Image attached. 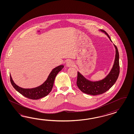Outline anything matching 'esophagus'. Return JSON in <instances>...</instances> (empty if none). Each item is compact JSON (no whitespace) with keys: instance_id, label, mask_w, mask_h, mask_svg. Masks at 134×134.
<instances>
[{"instance_id":"obj_1","label":"esophagus","mask_w":134,"mask_h":134,"mask_svg":"<svg viewBox=\"0 0 134 134\" xmlns=\"http://www.w3.org/2000/svg\"><path fill=\"white\" fill-rule=\"evenodd\" d=\"M74 62L72 60H68L66 63V66L67 67H72L74 66Z\"/></svg>"}]
</instances>
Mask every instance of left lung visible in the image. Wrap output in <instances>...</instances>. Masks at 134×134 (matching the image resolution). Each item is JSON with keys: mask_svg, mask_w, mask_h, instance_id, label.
<instances>
[{"mask_svg": "<svg viewBox=\"0 0 134 134\" xmlns=\"http://www.w3.org/2000/svg\"><path fill=\"white\" fill-rule=\"evenodd\" d=\"M101 31L105 32L111 41L107 33L103 30H101ZM114 47L116 49V54L114 66L110 73L105 79L99 81H91L86 79L77 72V85L82 92L92 95L102 94L109 90L115 83L120 72V67L118 48L115 45H114Z\"/></svg>", "mask_w": 134, "mask_h": 134, "instance_id": "1", "label": "left lung"}]
</instances>
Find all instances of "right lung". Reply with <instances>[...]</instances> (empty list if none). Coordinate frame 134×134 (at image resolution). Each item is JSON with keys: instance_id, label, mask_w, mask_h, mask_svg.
I'll list each match as a JSON object with an SVG mask.
<instances>
[{"instance_id": "add662e5", "label": "right lung", "mask_w": 134, "mask_h": 134, "mask_svg": "<svg viewBox=\"0 0 134 134\" xmlns=\"http://www.w3.org/2000/svg\"><path fill=\"white\" fill-rule=\"evenodd\" d=\"M63 65L58 66L53 69L47 80L42 85L35 88L30 89L23 88L16 85L10 75V81L14 88L24 97L32 100H37L47 96L53 88L54 79L57 74L63 68Z\"/></svg>"}]
</instances>
